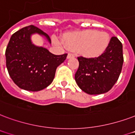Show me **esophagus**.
Segmentation results:
<instances>
[{
  "label": "esophagus",
  "mask_w": 135,
  "mask_h": 135,
  "mask_svg": "<svg viewBox=\"0 0 135 135\" xmlns=\"http://www.w3.org/2000/svg\"><path fill=\"white\" fill-rule=\"evenodd\" d=\"M74 57H75V56H74L73 54H72V53H68V56H67V58H68V59H70V58H74Z\"/></svg>",
  "instance_id": "esophagus-1"
}]
</instances>
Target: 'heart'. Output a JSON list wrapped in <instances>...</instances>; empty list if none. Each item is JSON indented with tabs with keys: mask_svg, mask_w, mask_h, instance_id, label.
<instances>
[{
	"mask_svg": "<svg viewBox=\"0 0 135 135\" xmlns=\"http://www.w3.org/2000/svg\"><path fill=\"white\" fill-rule=\"evenodd\" d=\"M63 39L70 49L77 50L80 54L89 58L102 55L110 44V37L106 32L92 30L69 33Z\"/></svg>",
	"mask_w": 135,
	"mask_h": 135,
	"instance_id": "1",
	"label": "heart"
}]
</instances>
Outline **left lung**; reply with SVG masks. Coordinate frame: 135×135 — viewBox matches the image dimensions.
Wrapping results in <instances>:
<instances>
[{"label":"left lung","mask_w":135,"mask_h":135,"mask_svg":"<svg viewBox=\"0 0 135 135\" xmlns=\"http://www.w3.org/2000/svg\"><path fill=\"white\" fill-rule=\"evenodd\" d=\"M79 68L75 73L76 83L88 94L108 92L115 84L123 64V45L112 37L108 47L98 58L78 57Z\"/></svg>","instance_id":"1"}]
</instances>
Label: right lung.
Here are the masks:
<instances>
[{
	"label": "right lung",
	"instance_id": "1",
	"mask_svg": "<svg viewBox=\"0 0 135 135\" xmlns=\"http://www.w3.org/2000/svg\"><path fill=\"white\" fill-rule=\"evenodd\" d=\"M38 34L51 44V38L33 25L13 34L6 48V67L15 84L20 88L38 91L52 83L57 67L66 59L68 54L54 55L46 48L34 44L31 37Z\"/></svg>",
	"mask_w": 135,
	"mask_h": 135
}]
</instances>
